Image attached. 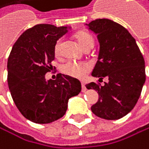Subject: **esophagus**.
Here are the masks:
<instances>
[{
  "label": "esophagus",
  "mask_w": 149,
  "mask_h": 149,
  "mask_svg": "<svg viewBox=\"0 0 149 149\" xmlns=\"http://www.w3.org/2000/svg\"><path fill=\"white\" fill-rule=\"evenodd\" d=\"M86 90H87V89H86V87H85V84L81 83V91H82V93H85Z\"/></svg>",
  "instance_id": "esophagus-1"
}]
</instances>
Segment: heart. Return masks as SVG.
<instances>
[{"instance_id": "heart-1", "label": "heart", "mask_w": 149, "mask_h": 149, "mask_svg": "<svg viewBox=\"0 0 149 149\" xmlns=\"http://www.w3.org/2000/svg\"><path fill=\"white\" fill-rule=\"evenodd\" d=\"M77 41L81 47L86 49L90 47H93L94 37L88 32H79L75 36ZM62 41L58 40L54 46V54L56 56H59L61 54ZM91 70V66L87 63H77L74 61H68L61 67V71L65 75L71 77L73 79H83L85 75Z\"/></svg>"}]
</instances>
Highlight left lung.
I'll return each instance as SVG.
<instances>
[{
	"instance_id": "left-lung-1",
	"label": "left lung",
	"mask_w": 149,
	"mask_h": 149,
	"mask_svg": "<svg viewBox=\"0 0 149 149\" xmlns=\"http://www.w3.org/2000/svg\"><path fill=\"white\" fill-rule=\"evenodd\" d=\"M88 25L100 42L99 58L91 75L100 81L105 77L109 79L103 86L99 82L86 85L99 94L91 110L102 119H120L132 111L140 97L146 81L143 55L135 38L121 24L96 19Z\"/></svg>"
}]
</instances>
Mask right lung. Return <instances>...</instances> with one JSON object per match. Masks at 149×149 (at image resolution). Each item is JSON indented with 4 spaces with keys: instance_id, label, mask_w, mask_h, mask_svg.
<instances>
[{
    "instance_id": "obj_1",
    "label": "right lung",
    "mask_w": 149,
    "mask_h": 149,
    "mask_svg": "<svg viewBox=\"0 0 149 149\" xmlns=\"http://www.w3.org/2000/svg\"><path fill=\"white\" fill-rule=\"evenodd\" d=\"M67 33V26L36 24L20 36L9 55L7 81L12 98L20 113L34 123L61 118L68 99L81 91L79 81L67 75L58 74L55 81L45 79L52 70L55 44Z\"/></svg>"
}]
</instances>
